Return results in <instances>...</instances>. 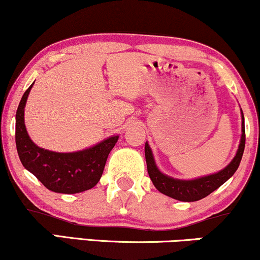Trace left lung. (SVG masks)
<instances>
[{"mask_svg": "<svg viewBox=\"0 0 260 260\" xmlns=\"http://www.w3.org/2000/svg\"><path fill=\"white\" fill-rule=\"evenodd\" d=\"M242 115V124H241V140H240L239 149L236 152V155L230 161L228 166H225L223 170L216 172L213 175L204 176V177H199L195 179H177L172 178L170 176H166L162 174L160 170L156 168L154 156H153L152 149L148 143L146 142L145 146V154H146V162H147V170H148V175L150 179H152L153 184L158 189L160 193L168 195V197L176 199L179 201H198L200 199H204L207 195H210L212 191L218 189L223 183H225L232 176L235 174L238 170L240 161L242 159L243 150H245V118H243V113L241 111Z\"/></svg>", "mask_w": 260, "mask_h": 260, "instance_id": "1", "label": "left lung"}]
</instances>
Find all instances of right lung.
Masks as SVG:
<instances>
[{
    "mask_svg": "<svg viewBox=\"0 0 260 260\" xmlns=\"http://www.w3.org/2000/svg\"><path fill=\"white\" fill-rule=\"evenodd\" d=\"M34 83L22 95L15 115V145L22 166L35 175L49 190L76 194L98 184L108 154L119 136L108 137L88 149L57 153L41 148L32 142L24 121V108Z\"/></svg>",
    "mask_w": 260,
    "mask_h": 260,
    "instance_id": "1",
    "label": "right lung"
}]
</instances>
